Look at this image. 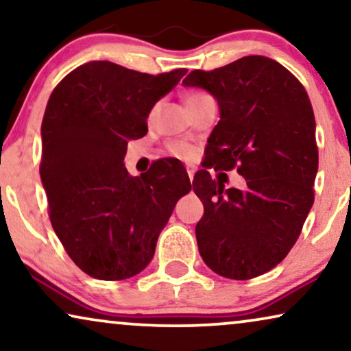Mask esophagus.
Masks as SVG:
<instances>
[{
    "label": "esophagus",
    "mask_w": 351,
    "mask_h": 351,
    "mask_svg": "<svg viewBox=\"0 0 351 351\" xmlns=\"http://www.w3.org/2000/svg\"><path fill=\"white\" fill-rule=\"evenodd\" d=\"M186 172H189V177H190V180H193V177H195V169L193 167H186Z\"/></svg>",
    "instance_id": "34e87169"
}]
</instances>
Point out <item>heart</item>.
<instances>
[{
  "instance_id": "1",
  "label": "heart",
  "mask_w": 351,
  "mask_h": 351,
  "mask_svg": "<svg viewBox=\"0 0 351 351\" xmlns=\"http://www.w3.org/2000/svg\"><path fill=\"white\" fill-rule=\"evenodd\" d=\"M208 97H209L208 94L199 93V90H193V93H190L189 95H186L185 102H186V105H190V104L199 102V100L208 99ZM171 152L174 153V155H177V156L185 158V160H190V158L193 156V148L189 147V145H185V143H172Z\"/></svg>"
}]
</instances>
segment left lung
Listing matches in <instances>:
<instances>
[{
	"label": "left lung",
	"instance_id": "obj_1",
	"mask_svg": "<svg viewBox=\"0 0 351 351\" xmlns=\"http://www.w3.org/2000/svg\"><path fill=\"white\" fill-rule=\"evenodd\" d=\"M182 84L208 90L220 113L206 145V169L193 180L204 206L195 228L201 257L230 280L261 276L287 256L313 206L318 147L308 94L263 56L195 70ZM234 165L247 179L244 191H227L207 171Z\"/></svg>",
	"mask_w": 351,
	"mask_h": 351
}]
</instances>
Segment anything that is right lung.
Instances as JSON below:
<instances>
[{
  "mask_svg": "<svg viewBox=\"0 0 351 351\" xmlns=\"http://www.w3.org/2000/svg\"><path fill=\"white\" fill-rule=\"evenodd\" d=\"M185 73L153 76L94 60L66 75L47 100L40 176L51 223L89 276L118 281L141 273L177 201L191 190L174 160L141 177L124 167L128 142L145 136L152 108Z\"/></svg>",
  "mask_w": 351,
  "mask_h": 351,
  "instance_id": "right-lung-1",
  "label": "right lung"
}]
</instances>
